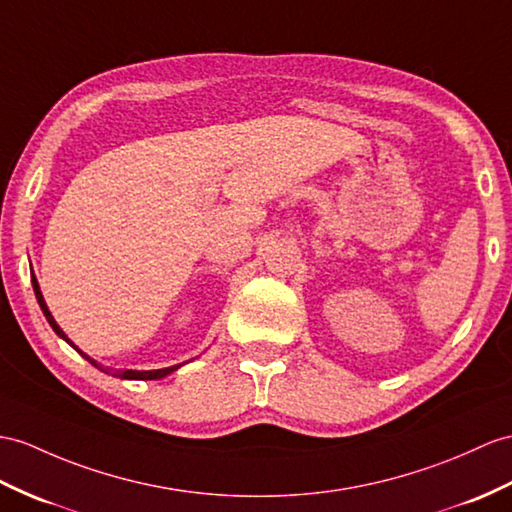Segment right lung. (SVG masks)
<instances>
[{
	"label": "right lung",
	"instance_id": "add662e5",
	"mask_svg": "<svg viewBox=\"0 0 512 512\" xmlns=\"http://www.w3.org/2000/svg\"><path fill=\"white\" fill-rule=\"evenodd\" d=\"M32 286H34V295H36V299H39V306H41V310H43V315H45V319L49 321V326L54 328V332L60 336V339H65L71 347H76L73 345L69 339H67V334L60 330V326L58 323L54 321V317H52V313H49V308H47V304H45V299H43V293H41V286H39V282H36V278L32 276ZM78 350V347H76ZM80 352V350H78ZM86 360H89V363L93 365V367H97L99 371H104V373H108V376H115V378H121V380H160V378H165V376H169L171 371H176L180 365H173V367H167V369H154V371H134V369H112V367H104V365H99L97 360H93L91 356H86L84 352H80Z\"/></svg>",
	"mask_w": 512,
	"mask_h": 512
}]
</instances>
